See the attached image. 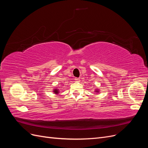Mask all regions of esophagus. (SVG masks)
Here are the masks:
<instances>
[{
	"label": "esophagus",
	"instance_id": "esophagus-1",
	"mask_svg": "<svg viewBox=\"0 0 148 148\" xmlns=\"http://www.w3.org/2000/svg\"><path fill=\"white\" fill-rule=\"evenodd\" d=\"M75 82H80V78H75Z\"/></svg>",
	"mask_w": 148,
	"mask_h": 148
}]
</instances>
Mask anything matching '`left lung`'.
<instances>
[{
    "label": "left lung",
    "mask_w": 148,
    "mask_h": 148,
    "mask_svg": "<svg viewBox=\"0 0 148 148\" xmlns=\"http://www.w3.org/2000/svg\"><path fill=\"white\" fill-rule=\"evenodd\" d=\"M99 91V90H96V91Z\"/></svg>",
    "instance_id": "8db88e82"
}]
</instances>
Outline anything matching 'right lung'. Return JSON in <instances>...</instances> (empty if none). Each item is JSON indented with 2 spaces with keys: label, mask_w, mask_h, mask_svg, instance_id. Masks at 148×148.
<instances>
[{
  "label": "right lung",
  "mask_w": 148,
  "mask_h": 148,
  "mask_svg": "<svg viewBox=\"0 0 148 148\" xmlns=\"http://www.w3.org/2000/svg\"><path fill=\"white\" fill-rule=\"evenodd\" d=\"M53 92H55V94H58L59 93V90H58L57 89H55L54 90H53Z\"/></svg>",
  "instance_id": "add662e5"
}]
</instances>
